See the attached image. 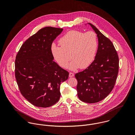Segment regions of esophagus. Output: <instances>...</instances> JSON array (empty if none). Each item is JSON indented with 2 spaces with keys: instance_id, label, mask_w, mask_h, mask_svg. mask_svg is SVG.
I'll return each mask as SVG.
<instances>
[{
  "instance_id": "obj_1",
  "label": "esophagus",
  "mask_w": 135,
  "mask_h": 135,
  "mask_svg": "<svg viewBox=\"0 0 135 135\" xmlns=\"http://www.w3.org/2000/svg\"><path fill=\"white\" fill-rule=\"evenodd\" d=\"M74 76V73H72V72H70V73H69V77H73Z\"/></svg>"
}]
</instances>
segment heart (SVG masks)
<instances>
[{"label": "heart", "mask_w": 135, "mask_h": 135, "mask_svg": "<svg viewBox=\"0 0 135 135\" xmlns=\"http://www.w3.org/2000/svg\"><path fill=\"white\" fill-rule=\"evenodd\" d=\"M61 46H51V54L62 68H65L72 58L73 60L67 68L71 70L85 69L93 61L98 48L96 34L93 31L86 33L72 30L67 32L59 40Z\"/></svg>", "instance_id": "heart-1"}]
</instances>
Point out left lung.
<instances>
[{
	"instance_id": "1",
	"label": "left lung",
	"mask_w": 135,
	"mask_h": 135,
	"mask_svg": "<svg viewBox=\"0 0 135 135\" xmlns=\"http://www.w3.org/2000/svg\"><path fill=\"white\" fill-rule=\"evenodd\" d=\"M97 34L98 48L94 61L85 70L77 73V96L85 102H98L114 88L119 68V59L112 41L91 23Z\"/></svg>"
}]
</instances>
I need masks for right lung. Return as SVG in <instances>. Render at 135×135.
<instances>
[{
	"label": "right lung",
	"mask_w": 135,
	"mask_h": 135,
	"mask_svg": "<svg viewBox=\"0 0 135 135\" xmlns=\"http://www.w3.org/2000/svg\"><path fill=\"white\" fill-rule=\"evenodd\" d=\"M63 28L44 27L22 45L15 60V76L20 91L33 105L47 108L60 97V84L69 73L53 60L51 46Z\"/></svg>",
	"instance_id": "right-lung-1"
}]
</instances>
